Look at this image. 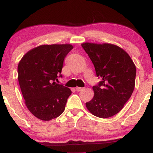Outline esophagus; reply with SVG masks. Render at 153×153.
Returning a JSON list of instances; mask_svg holds the SVG:
<instances>
[{"instance_id":"1","label":"esophagus","mask_w":153,"mask_h":153,"mask_svg":"<svg viewBox=\"0 0 153 153\" xmlns=\"http://www.w3.org/2000/svg\"><path fill=\"white\" fill-rule=\"evenodd\" d=\"M83 89H84V88H81V87H76V91H83Z\"/></svg>"}]
</instances>
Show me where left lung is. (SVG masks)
<instances>
[{"label":"left lung","mask_w":153,"mask_h":153,"mask_svg":"<svg viewBox=\"0 0 153 153\" xmlns=\"http://www.w3.org/2000/svg\"><path fill=\"white\" fill-rule=\"evenodd\" d=\"M81 46L102 79L93 87L94 97L85 106L94 116L110 118L120 111L133 93L136 66L129 54L116 45L85 42Z\"/></svg>","instance_id":"8db88e82"}]
</instances>
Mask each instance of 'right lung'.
<instances>
[{
  "instance_id": "right-lung-1",
  "label": "right lung",
  "mask_w": 153,
  "mask_h": 153,
  "mask_svg": "<svg viewBox=\"0 0 153 153\" xmlns=\"http://www.w3.org/2000/svg\"><path fill=\"white\" fill-rule=\"evenodd\" d=\"M73 49L69 44L40 45L30 50L18 65V81L25 104L31 114L49 121L62 114L70 88L56 83L65 58Z\"/></svg>"
}]
</instances>
